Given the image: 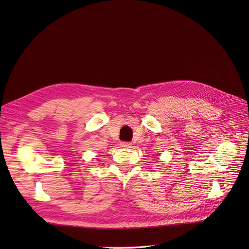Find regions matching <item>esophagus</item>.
<instances>
[{
    "instance_id": "obj_1",
    "label": "esophagus",
    "mask_w": 249,
    "mask_h": 249,
    "mask_svg": "<svg viewBox=\"0 0 249 249\" xmlns=\"http://www.w3.org/2000/svg\"><path fill=\"white\" fill-rule=\"evenodd\" d=\"M120 146L124 147V148H130L132 146V143H130V142H122V143H120Z\"/></svg>"
}]
</instances>
